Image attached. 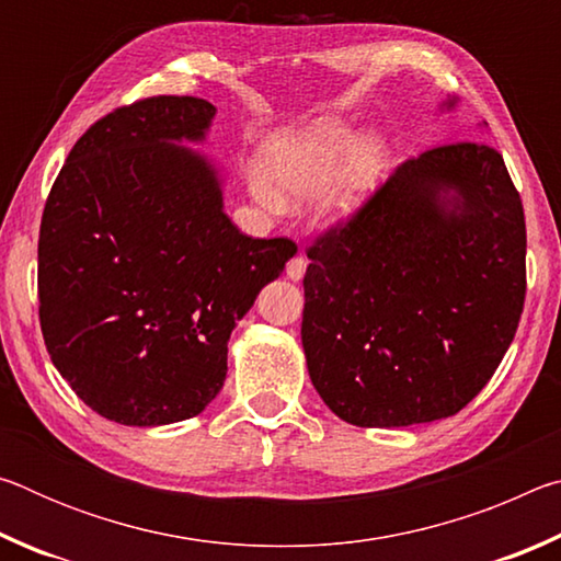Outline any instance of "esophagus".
<instances>
[{
    "label": "esophagus",
    "mask_w": 561,
    "mask_h": 561,
    "mask_svg": "<svg viewBox=\"0 0 561 561\" xmlns=\"http://www.w3.org/2000/svg\"><path fill=\"white\" fill-rule=\"evenodd\" d=\"M304 272H307V260H304L301 254H297V257H291V260L287 262V277H289V279L299 282V279L304 277Z\"/></svg>",
    "instance_id": "1"
}]
</instances>
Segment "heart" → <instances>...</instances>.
Segmentation results:
<instances>
[{
  "label": "heart",
  "instance_id": "b5f03b06",
  "mask_svg": "<svg viewBox=\"0 0 561 561\" xmlns=\"http://www.w3.org/2000/svg\"><path fill=\"white\" fill-rule=\"evenodd\" d=\"M262 163L267 178L254 170L250 185L264 205H279V195L309 201L334 182L327 193V210L348 215L378 185L386 153L376 140H358V130L346 121L327 116L272 136L262 148Z\"/></svg>",
  "mask_w": 561,
  "mask_h": 561
}]
</instances>
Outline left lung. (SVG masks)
Wrapping results in <instances>:
<instances>
[{"label":"left lung","mask_w":561,"mask_h":561,"mask_svg":"<svg viewBox=\"0 0 561 561\" xmlns=\"http://www.w3.org/2000/svg\"><path fill=\"white\" fill-rule=\"evenodd\" d=\"M525 254V210L495 148L408 158L307 247L301 344L319 396L358 428L462 411L515 339Z\"/></svg>","instance_id":"obj_1"}]
</instances>
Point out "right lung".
Listing matches in <instances>:
<instances>
[{
  "mask_svg": "<svg viewBox=\"0 0 561 561\" xmlns=\"http://www.w3.org/2000/svg\"><path fill=\"white\" fill-rule=\"evenodd\" d=\"M215 106L148 96L76 140L39 230V321L54 366L99 415L185 421L220 393L227 341L297 244L222 213L201 140Z\"/></svg>",
  "mask_w": 561,
  "mask_h": 561,
  "instance_id": "obj_1",
  "label": "right lung"
}]
</instances>
